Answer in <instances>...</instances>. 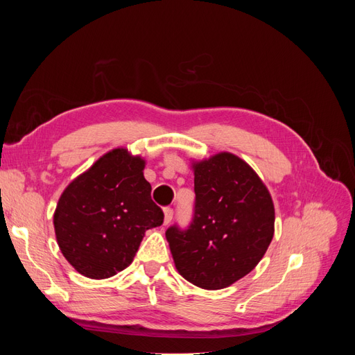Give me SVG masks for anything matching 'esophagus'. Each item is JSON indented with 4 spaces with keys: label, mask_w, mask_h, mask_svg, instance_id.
<instances>
[{
    "label": "esophagus",
    "mask_w": 355,
    "mask_h": 355,
    "mask_svg": "<svg viewBox=\"0 0 355 355\" xmlns=\"http://www.w3.org/2000/svg\"><path fill=\"white\" fill-rule=\"evenodd\" d=\"M171 219H173V210H171L170 207H166L164 209V225H168L171 222Z\"/></svg>",
    "instance_id": "1"
}]
</instances>
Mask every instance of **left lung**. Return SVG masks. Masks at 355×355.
<instances>
[{
  "instance_id": "1",
  "label": "left lung",
  "mask_w": 355,
  "mask_h": 355,
  "mask_svg": "<svg viewBox=\"0 0 355 355\" xmlns=\"http://www.w3.org/2000/svg\"><path fill=\"white\" fill-rule=\"evenodd\" d=\"M196 207L188 230L166 239L178 272L197 287L225 288L261 262L274 237L270 191L240 157L219 153L192 161Z\"/></svg>"
}]
</instances>
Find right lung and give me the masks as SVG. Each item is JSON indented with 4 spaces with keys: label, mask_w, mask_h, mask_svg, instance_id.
Returning <instances> with one entry per match:
<instances>
[{
    "label": "right lung",
    "mask_w": 355,
    "mask_h": 355,
    "mask_svg": "<svg viewBox=\"0 0 355 355\" xmlns=\"http://www.w3.org/2000/svg\"><path fill=\"white\" fill-rule=\"evenodd\" d=\"M145 164L141 155L115 148L62 192L53 214L56 240L81 275L103 280L125 270L145 232L163 223Z\"/></svg>",
    "instance_id": "obj_1"
}]
</instances>
